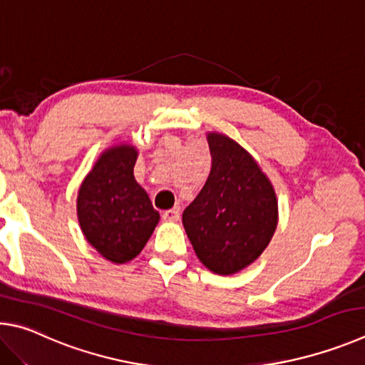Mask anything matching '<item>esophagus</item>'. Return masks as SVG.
<instances>
[{
	"instance_id": "34e87169",
	"label": "esophagus",
	"mask_w": 365,
	"mask_h": 365,
	"mask_svg": "<svg viewBox=\"0 0 365 365\" xmlns=\"http://www.w3.org/2000/svg\"><path fill=\"white\" fill-rule=\"evenodd\" d=\"M162 218L165 220V221H170V222H176L178 220H179V212L178 210H166V212H163V215H162Z\"/></svg>"
}]
</instances>
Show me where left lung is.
I'll list each match as a JSON object with an SVG mask.
<instances>
[{
  "instance_id": "1",
  "label": "left lung",
  "mask_w": 365,
  "mask_h": 365,
  "mask_svg": "<svg viewBox=\"0 0 365 365\" xmlns=\"http://www.w3.org/2000/svg\"><path fill=\"white\" fill-rule=\"evenodd\" d=\"M212 171L182 225L195 255L215 274L229 276L252 264L277 227V199L269 179L244 147L208 133Z\"/></svg>"
}]
</instances>
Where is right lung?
Listing matches in <instances>:
<instances>
[{
	"instance_id": "1",
	"label": "right lung",
	"mask_w": 365,
	"mask_h": 365,
	"mask_svg": "<svg viewBox=\"0 0 365 365\" xmlns=\"http://www.w3.org/2000/svg\"><path fill=\"white\" fill-rule=\"evenodd\" d=\"M136 158L133 145L107 149L88 173L76 200L86 240L117 264L138 257L160 220L149 195L134 179Z\"/></svg>"
}]
</instances>
